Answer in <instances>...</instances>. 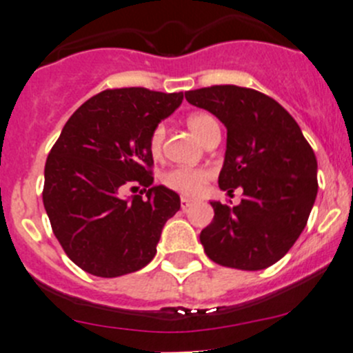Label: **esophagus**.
I'll return each instance as SVG.
<instances>
[{
  "label": "esophagus",
  "mask_w": 353,
  "mask_h": 353,
  "mask_svg": "<svg viewBox=\"0 0 353 353\" xmlns=\"http://www.w3.org/2000/svg\"><path fill=\"white\" fill-rule=\"evenodd\" d=\"M191 198H188V196H181V208H183V210H186L188 207H190L191 205Z\"/></svg>",
  "instance_id": "34e87169"
}]
</instances>
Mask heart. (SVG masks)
<instances>
[{"label": "heart", "instance_id": "b5f03b06", "mask_svg": "<svg viewBox=\"0 0 353 353\" xmlns=\"http://www.w3.org/2000/svg\"><path fill=\"white\" fill-rule=\"evenodd\" d=\"M186 124L194 132V136L203 143L205 136L217 124V121L205 112H193V114L188 115ZM163 139H165V128L162 124L155 125L148 138L150 152L153 157L162 155ZM210 177L212 172L207 167H174V169L165 170L162 174V184L169 190L176 191V193L184 194V196H194L203 190Z\"/></svg>", "mask_w": 353, "mask_h": 353}]
</instances>
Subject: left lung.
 Here are the masks:
<instances>
[{
	"label": "left lung",
	"instance_id": "8db88e82",
	"mask_svg": "<svg viewBox=\"0 0 353 353\" xmlns=\"http://www.w3.org/2000/svg\"><path fill=\"white\" fill-rule=\"evenodd\" d=\"M184 97L228 129L221 190L243 188L236 207L210 201L214 219L200 234L205 253L224 268H269L288 253L309 221L317 194L314 150L295 119L260 91L224 84Z\"/></svg>",
	"mask_w": 353,
	"mask_h": 353
}]
</instances>
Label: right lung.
I'll return each mask as SVG.
<instances>
[{"label": "right lung", "mask_w": 353, "mask_h": 353, "mask_svg": "<svg viewBox=\"0 0 353 353\" xmlns=\"http://www.w3.org/2000/svg\"><path fill=\"white\" fill-rule=\"evenodd\" d=\"M183 93L117 88L94 94L72 114L44 167L43 203L68 259L82 271L117 278L152 262L179 194L153 184L150 132ZM143 190L131 201L125 187ZM146 192L145 197L141 194Z\"/></svg>", "instance_id": "obj_1"}]
</instances>
